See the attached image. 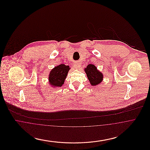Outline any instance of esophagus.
I'll return each instance as SVG.
<instances>
[{"instance_id": "34e87169", "label": "esophagus", "mask_w": 150, "mask_h": 150, "mask_svg": "<svg viewBox=\"0 0 150 150\" xmlns=\"http://www.w3.org/2000/svg\"><path fill=\"white\" fill-rule=\"evenodd\" d=\"M74 67H75V69H78L80 68V64L79 62H75V63L74 64Z\"/></svg>"}]
</instances>
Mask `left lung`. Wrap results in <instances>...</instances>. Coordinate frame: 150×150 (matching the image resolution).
<instances>
[{"instance_id": "obj_1", "label": "left lung", "mask_w": 150, "mask_h": 150, "mask_svg": "<svg viewBox=\"0 0 150 150\" xmlns=\"http://www.w3.org/2000/svg\"><path fill=\"white\" fill-rule=\"evenodd\" d=\"M85 71L88 78L92 86L98 85L102 81L103 75L97 69L94 65L88 64L86 68L85 69Z\"/></svg>"}]
</instances>
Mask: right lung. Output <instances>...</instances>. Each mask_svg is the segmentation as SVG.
Listing matches in <instances>:
<instances>
[{
    "instance_id": "right-lung-1",
    "label": "right lung",
    "mask_w": 150,
    "mask_h": 150,
    "mask_svg": "<svg viewBox=\"0 0 150 150\" xmlns=\"http://www.w3.org/2000/svg\"><path fill=\"white\" fill-rule=\"evenodd\" d=\"M69 69V66L64 64H59L55 67L50 74L49 81L50 84L54 86L59 87L62 86Z\"/></svg>"
}]
</instances>
